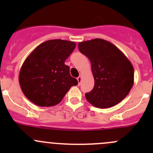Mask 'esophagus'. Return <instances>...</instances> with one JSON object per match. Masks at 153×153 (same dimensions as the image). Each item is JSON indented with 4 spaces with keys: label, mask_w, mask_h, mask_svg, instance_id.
Segmentation results:
<instances>
[{
    "label": "esophagus",
    "mask_w": 153,
    "mask_h": 153,
    "mask_svg": "<svg viewBox=\"0 0 153 153\" xmlns=\"http://www.w3.org/2000/svg\"><path fill=\"white\" fill-rule=\"evenodd\" d=\"M77 80H78V84H81V80H82V76H81V75H80L79 77H78V78H77Z\"/></svg>",
    "instance_id": "obj_1"
}]
</instances>
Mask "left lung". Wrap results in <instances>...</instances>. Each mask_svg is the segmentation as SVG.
Masks as SVG:
<instances>
[{"instance_id": "left-lung-1", "label": "left lung", "mask_w": 153, "mask_h": 153, "mask_svg": "<svg viewBox=\"0 0 153 153\" xmlns=\"http://www.w3.org/2000/svg\"><path fill=\"white\" fill-rule=\"evenodd\" d=\"M78 49L91 62L94 88L85 94L95 107H112L126 98L134 84V69L124 54L109 41L101 38L83 41Z\"/></svg>"}]
</instances>
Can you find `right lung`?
<instances>
[{
    "label": "right lung",
    "instance_id": "1",
    "mask_svg": "<svg viewBox=\"0 0 153 153\" xmlns=\"http://www.w3.org/2000/svg\"><path fill=\"white\" fill-rule=\"evenodd\" d=\"M75 48V43L49 40L35 48L24 61L19 83L24 95L39 106L57 105L78 81L64 64Z\"/></svg>",
    "mask_w": 153,
    "mask_h": 153
}]
</instances>
